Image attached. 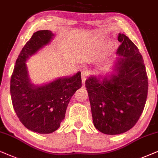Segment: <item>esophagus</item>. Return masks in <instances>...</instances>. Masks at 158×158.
I'll use <instances>...</instances> for the list:
<instances>
[{
	"label": "esophagus",
	"instance_id": "obj_1",
	"mask_svg": "<svg viewBox=\"0 0 158 158\" xmlns=\"http://www.w3.org/2000/svg\"><path fill=\"white\" fill-rule=\"evenodd\" d=\"M87 71H81V81H82L83 85H84V84H85V80H86V79H87Z\"/></svg>",
	"mask_w": 158,
	"mask_h": 158
}]
</instances>
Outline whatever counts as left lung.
Instances as JSON below:
<instances>
[{
	"instance_id": "obj_1",
	"label": "left lung",
	"mask_w": 158,
	"mask_h": 158,
	"mask_svg": "<svg viewBox=\"0 0 158 158\" xmlns=\"http://www.w3.org/2000/svg\"><path fill=\"white\" fill-rule=\"evenodd\" d=\"M112 71L91 75L85 87L91 106L92 121L98 131L108 135L123 134L139 118L146 103L148 79L138 48L123 34Z\"/></svg>"
}]
</instances>
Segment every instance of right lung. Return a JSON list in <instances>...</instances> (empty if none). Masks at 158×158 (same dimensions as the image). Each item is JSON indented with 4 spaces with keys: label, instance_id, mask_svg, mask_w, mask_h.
<instances>
[{
    "label": "right lung",
    "instance_id": "add662e5",
    "mask_svg": "<svg viewBox=\"0 0 158 158\" xmlns=\"http://www.w3.org/2000/svg\"><path fill=\"white\" fill-rule=\"evenodd\" d=\"M54 37L50 30L34 33L22 48L10 79L12 104L19 119L27 129L39 134L52 133L60 127L71 97L82 86L80 71L42 85L31 82L26 63Z\"/></svg>",
    "mask_w": 158,
    "mask_h": 158
}]
</instances>
